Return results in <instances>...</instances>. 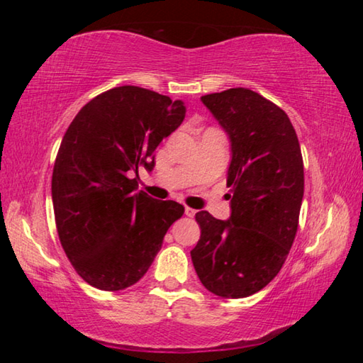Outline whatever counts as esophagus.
Masks as SVG:
<instances>
[{
	"instance_id": "34e87169",
	"label": "esophagus",
	"mask_w": 363,
	"mask_h": 363,
	"mask_svg": "<svg viewBox=\"0 0 363 363\" xmlns=\"http://www.w3.org/2000/svg\"><path fill=\"white\" fill-rule=\"evenodd\" d=\"M195 210L194 208H190V206H186V216H189V218H194L195 216Z\"/></svg>"
}]
</instances>
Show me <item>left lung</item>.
<instances>
[{"label":"left lung","instance_id":"1","mask_svg":"<svg viewBox=\"0 0 363 363\" xmlns=\"http://www.w3.org/2000/svg\"><path fill=\"white\" fill-rule=\"evenodd\" d=\"M229 134V220L195 214L201 235L190 251L206 290L247 298L280 272L296 237L304 164L296 131L274 102L247 88L201 97Z\"/></svg>","mask_w":363,"mask_h":363}]
</instances>
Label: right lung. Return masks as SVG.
<instances>
[{
	"instance_id": "obj_1",
	"label": "right lung",
	"mask_w": 363,
	"mask_h": 363,
	"mask_svg": "<svg viewBox=\"0 0 363 363\" xmlns=\"http://www.w3.org/2000/svg\"><path fill=\"white\" fill-rule=\"evenodd\" d=\"M182 101L139 86H118L79 110L60 143L52 169L59 240L91 286L118 291L144 277L169 225L184 214L160 201L130 174L153 168V152L177 130Z\"/></svg>"
}]
</instances>
